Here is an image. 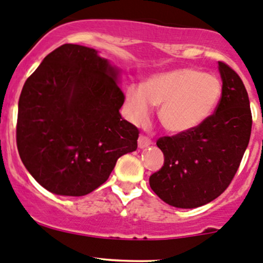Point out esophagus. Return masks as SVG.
Instances as JSON below:
<instances>
[{
  "label": "esophagus",
  "instance_id": "1",
  "mask_svg": "<svg viewBox=\"0 0 263 263\" xmlns=\"http://www.w3.org/2000/svg\"><path fill=\"white\" fill-rule=\"evenodd\" d=\"M149 145H152V141L149 140L148 137L143 136V135H141V136L138 137V147H140V148H146V147H148Z\"/></svg>",
  "mask_w": 263,
  "mask_h": 263
}]
</instances>
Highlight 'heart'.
<instances>
[{"instance_id":"b5f03b06","label":"heart","mask_w":263,"mask_h":263,"mask_svg":"<svg viewBox=\"0 0 263 263\" xmlns=\"http://www.w3.org/2000/svg\"><path fill=\"white\" fill-rule=\"evenodd\" d=\"M221 96L220 80L195 68H177L147 79L143 86H131L126 92V117L142 125L158 108V120L171 134L195 129L212 115Z\"/></svg>"}]
</instances>
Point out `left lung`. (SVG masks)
Returning a JSON list of instances; mask_svg holds the SVG:
<instances>
[{
	"label": "left lung",
	"instance_id": "8db88e82",
	"mask_svg": "<svg viewBox=\"0 0 263 263\" xmlns=\"http://www.w3.org/2000/svg\"><path fill=\"white\" fill-rule=\"evenodd\" d=\"M222 95L215 114L189 132L157 140L164 162L149 177L161 200L178 209H196L217 198L235 177L250 142L252 115L243 82L218 62Z\"/></svg>",
	"mask_w": 263,
	"mask_h": 263
}]
</instances>
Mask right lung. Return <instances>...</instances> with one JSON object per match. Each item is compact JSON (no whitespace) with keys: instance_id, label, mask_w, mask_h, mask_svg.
Segmentation results:
<instances>
[{"instance_id":"add662e5","label":"right lung","mask_w":263,"mask_h":263,"mask_svg":"<svg viewBox=\"0 0 263 263\" xmlns=\"http://www.w3.org/2000/svg\"><path fill=\"white\" fill-rule=\"evenodd\" d=\"M118 73L93 48L66 43L26 80L17 148L47 191L87 195L107 181L121 156L136 151L140 132L120 114L125 95Z\"/></svg>"}]
</instances>
